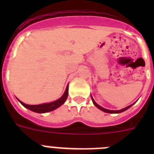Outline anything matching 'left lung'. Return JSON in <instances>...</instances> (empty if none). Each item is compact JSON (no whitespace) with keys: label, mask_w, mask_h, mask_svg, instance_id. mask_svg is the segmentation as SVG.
<instances>
[{"label":"left lung","mask_w":154,"mask_h":154,"mask_svg":"<svg viewBox=\"0 0 154 154\" xmlns=\"http://www.w3.org/2000/svg\"><path fill=\"white\" fill-rule=\"evenodd\" d=\"M91 98H92V103H93V104L95 105V106H96L97 107L98 109H99L102 110V111H103V112H107V113H120V112H124V111H126V110H127L128 109L130 108V107H131L132 106H133V105L134 104V103H133V104L130 105V106H128L125 107V108L122 109H119V110H110V109H105V108H103V107L100 106L99 105H98L97 103H96V102H95V100H94L93 98H92V96H91Z\"/></svg>","instance_id":"1"}]
</instances>
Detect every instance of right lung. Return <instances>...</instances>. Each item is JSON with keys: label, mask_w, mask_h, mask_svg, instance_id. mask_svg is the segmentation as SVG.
I'll use <instances>...</instances> for the list:
<instances>
[{"label": "right lung", "mask_w": 154, "mask_h": 154, "mask_svg": "<svg viewBox=\"0 0 154 154\" xmlns=\"http://www.w3.org/2000/svg\"><path fill=\"white\" fill-rule=\"evenodd\" d=\"M68 94H69V85L66 87V89H65V92H64V94L62 96V97L59 98V99H57V100H55V101L51 102V103H43V104L39 105H28L22 103V102L20 101L18 99H17V100L21 103L22 106H24L25 108L31 110V111H33V112H38V113H45V112H51V111L56 109L57 108L60 107L62 104H64L65 100L67 99Z\"/></svg>", "instance_id": "add662e5"}]
</instances>
